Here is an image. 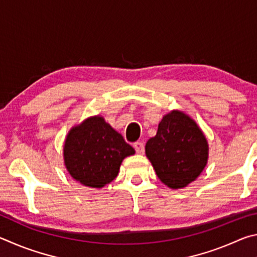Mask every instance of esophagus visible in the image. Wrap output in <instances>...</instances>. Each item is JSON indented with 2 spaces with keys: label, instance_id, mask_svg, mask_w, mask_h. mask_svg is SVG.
Here are the masks:
<instances>
[{
  "label": "esophagus",
  "instance_id": "34e87169",
  "mask_svg": "<svg viewBox=\"0 0 257 257\" xmlns=\"http://www.w3.org/2000/svg\"><path fill=\"white\" fill-rule=\"evenodd\" d=\"M133 147H134V149H136L137 154H143V152H145V145H143V142H141V141H138L134 143Z\"/></svg>",
  "mask_w": 257,
  "mask_h": 257
}]
</instances>
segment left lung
<instances>
[{
	"label": "left lung",
	"mask_w": 257,
	"mask_h": 257,
	"mask_svg": "<svg viewBox=\"0 0 257 257\" xmlns=\"http://www.w3.org/2000/svg\"><path fill=\"white\" fill-rule=\"evenodd\" d=\"M146 154L165 185L181 188L204 169L208 142L194 120L174 110L161 119L156 137L147 142Z\"/></svg>",
	"instance_id": "left-lung-1"
}]
</instances>
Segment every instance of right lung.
<instances>
[{"label": "right lung", "mask_w": 257, "mask_h": 257, "mask_svg": "<svg viewBox=\"0 0 257 257\" xmlns=\"http://www.w3.org/2000/svg\"><path fill=\"white\" fill-rule=\"evenodd\" d=\"M134 152L119 133L97 116L71 130L64 146V161L74 179L100 188L114 181L121 161Z\"/></svg>", "instance_id": "obj_1"}]
</instances>
